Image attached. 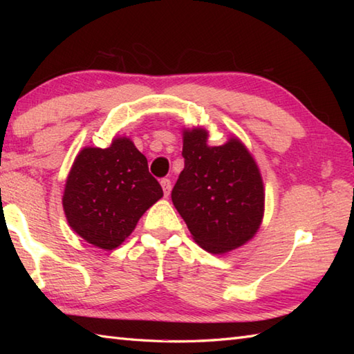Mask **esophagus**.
<instances>
[{"label": "esophagus", "mask_w": 354, "mask_h": 354, "mask_svg": "<svg viewBox=\"0 0 354 354\" xmlns=\"http://www.w3.org/2000/svg\"><path fill=\"white\" fill-rule=\"evenodd\" d=\"M161 187H162V190H164V194H165V196H169L170 189H171V183H170V179H167V178H162V179H161Z\"/></svg>", "instance_id": "obj_1"}]
</instances>
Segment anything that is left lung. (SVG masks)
I'll list each match as a JSON object with an SVG mask.
<instances>
[{
    "label": "left lung",
    "mask_w": 354,
    "mask_h": 354,
    "mask_svg": "<svg viewBox=\"0 0 354 354\" xmlns=\"http://www.w3.org/2000/svg\"><path fill=\"white\" fill-rule=\"evenodd\" d=\"M184 170L171 190L173 205L201 248L225 254L259 231L265 189L259 165L242 141L208 145L204 127L184 129Z\"/></svg>",
    "instance_id": "1"
}]
</instances>
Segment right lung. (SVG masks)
<instances>
[{
	"mask_svg": "<svg viewBox=\"0 0 354 354\" xmlns=\"http://www.w3.org/2000/svg\"><path fill=\"white\" fill-rule=\"evenodd\" d=\"M162 198L147 160L126 137L106 149H82L66 178L62 205L74 232L100 250H115L140 217Z\"/></svg>",
	"mask_w": 354,
	"mask_h": 354,
	"instance_id": "obj_1",
	"label": "right lung"
}]
</instances>
